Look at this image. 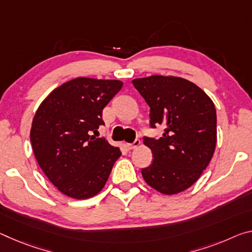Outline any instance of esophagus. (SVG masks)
Listing matches in <instances>:
<instances>
[{"label":"esophagus","instance_id":"1","mask_svg":"<svg viewBox=\"0 0 252 252\" xmlns=\"http://www.w3.org/2000/svg\"><path fill=\"white\" fill-rule=\"evenodd\" d=\"M140 143H141V141L139 140V139H135V140L132 143H126V147L129 150H131V149H134V148H138L139 146H140Z\"/></svg>","mask_w":252,"mask_h":252}]
</instances>
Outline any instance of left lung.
<instances>
[{
	"label": "left lung",
	"mask_w": 252,
	"mask_h": 252,
	"mask_svg": "<svg viewBox=\"0 0 252 252\" xmlns=\"http://www.w3.org/2000/svg\"><path fill=\"white\" fill-rule=\"evenodd\" d=\"M150 106L151 127L161 126L158 140L145 138L154 160L141 169L145 182L159 193L175 195L201 177L217 146V111L204 91L189 79L153 75L132 81Z\"/></svg>",
	"instance_id": "obj_1"
}]
</instances>
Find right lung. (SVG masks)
<instances>
[{
	"instance_id": "right-lung-1",
	"label": "right lung",
	"mask_w": 252,
	"mask_h": 252,
	"mask_svg": "<svg viewBox=\"0 0 252 252\" xmlns=\"http://www.w3.org/2000/svg\"><path fill=\"white\" fill-rule=\"evenodd\" d=\"M122 85L115 79H71L51 91L35 112L30 131L34 157L67 196L97 195L121 156L118 147L91 134L104 125L102 111Z\"/></svg>"
}]
</instances>
